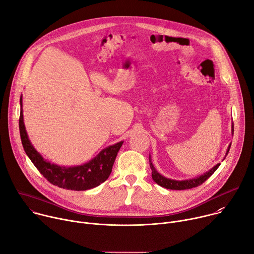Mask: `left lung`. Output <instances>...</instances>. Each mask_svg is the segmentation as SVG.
Returning <instances> with one entry per match:
<instances>
[{"instance_id": "obj_1", "label": "left lung", "mask_w": 254, "mask_h": 254, "mask_svg": "<svg viewBox=\"0 0 254 254\" xmlns=\"http://www.w3.org/2000/svg\"><path fill=\"white\" fill-rule=\"evenodd\" d=\"M233 123H232V127H231V133L233 135V131H234V128H233ZM230 147H231V143L228 146V149L226 151V155L225 157L227 156V154L229 153V150H230ZM224 157V159H225ZM223 159V160H224ZM149 160H150V166H151V169H152V177H153V180L155 181V182L160 185L161 187H164L166 189H171V190H186V189H191V188H195L201 184H203L205 181L217 170L219 168L220 166V163L217 164L216 166H214L212 169H210L209 171H207L206 173L198 176V177H195V178H192V179H187V180H182V181H179V180H173V179H169V178H166L165 176L161 175L157 170L156 168L154 167L153 163H152V159H151V155L149 157Z\"/></svg>"}]
</instances>
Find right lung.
<instances>
[{
  "instance_id": "obj_1",
  "label": "right lung",
  "mask_w": 254,
  "mask_h": 254,
  "mask_svg": "<svg viewBox=\"0 0 254 254\" xmlns=\"http://www.w3.org/2000/svg\"><path fill=\"white\" fill-rule=\"evenodd\" d=\"M20 105L19 128L23 148L34 166L51 184L67 190L85 191L99 186L110 177L118 152L124 141L117 142L103 149L96 157L83 165L74 167L58 166L45 160L33 147L24 124L22 95L20 97Z\"/></svg>"
}]
</instances>
